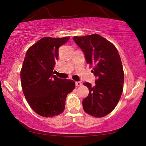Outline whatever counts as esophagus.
<instances>
[{
    "label": "esophagus",
    "instance_id": "34e87169",
    "mask_svg": "<svg viewBox=\"0 0 146 146\" xmlns=\"http://www.w3.org/2000/svg\"><path fill=\"white\" fill-rule=\"evenodd\" d=\"M75 85L77 86H80L82 85V83L79 81H77V82H75Z\"/></svg>",
    "mask_w": 146,
    "mask_h": 146
}]
</instances>
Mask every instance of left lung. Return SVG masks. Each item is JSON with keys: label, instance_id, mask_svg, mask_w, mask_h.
Listing matches in <instances>:
<instances>
[{"label": "left lung", "instance_id": "1", "mask_svg": "<svg viewBox=\"0 0 146 146\" xmlns=\"http://www.w3.org/2000/svg\"><path fill=\"white\" fill-rule=\"evenodd\" d=\"M73 40L85 56L87 64L94 66L92 72L97 79L92 86L84 82L89 94L82 100L84 111L102 117L116 107L123 92L124 71L116 47L98 34L74 36Z\"/></svg>", "mask_w": 146, "mask_h": 146}]
</instances>
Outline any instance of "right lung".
<instances>
[{
  "label": "right lung",
  "instance_id": "right-lung-1",
  "mask_svg": "<svg viewBox=\"0 0 146 146\" xmlns=\"http://www.w3.org/2000/svg\"><path fill=\"white\" fill-rule=\"evenodd\" d=\"M69 38L43 37L26 52L20 73L21 87L28 104L42 117L62 113L67 95L75 88L73 80L60 79L53 74L59 47Z\"/></svg>",
  "mask_w": 146,
  "mask_h": 146
}]
</instances>
